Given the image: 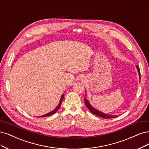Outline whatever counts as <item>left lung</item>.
Instances as JSON below:
<instances>
[{
  "mask_svg": "<svg viewBox=\"0 0 149 149\" xmlns=\"http://www.w3.org/2000/svg\"><path fill=\"white\" fill-rule=\"evenodd\" d=\"M136 67L137 68V70H138V72H139V77H140V79H141V72H140V69H139V67L137 65L136 66ZM84 102H85V104L86 105V107H88V109L89 110V111L92 113L98 116H100V117H102L103 118H105V119H111V118H116L118 116L117 115H107V114H105L104 113H102L101 111H99L98 110H97L96 109H95L94 108L92 107L90 104L89 103L88 100L86 99L85 98L84 99Z\"/></svg>",
  "mask_w": 149,
  "mask_h": 149,
  "instance_id": "left-lung-1",
  "label": "left lung"
}]
</instances>
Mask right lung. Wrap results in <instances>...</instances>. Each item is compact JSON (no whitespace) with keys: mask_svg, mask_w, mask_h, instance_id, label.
I'll list each match as a JSON object with an SVG mask.
<instances>
[{"mask_svg":"<svg viewBox=\"0 0 149 149\" xmlns=\"http://www.w3.org/2000/svg\"><path fill=\"white\" fill-rule=\"evenodd\" d=\"M63 97H64V95H61V99H60V103H59V104L58 105V106L57 107V108H56V109H55L54 110H53V111H52L51 112L49 113H47V114H45V115H44L40 116H39V117H42V118H43V117H46V116H50V115L55 114V113L57 112V111L58 110V109H60V106H61V103H62V100H63Z\"/></svg>","mask_w":149,"mask_h":149,"instance_id":"1","label":"right lung"}]
</instances>
